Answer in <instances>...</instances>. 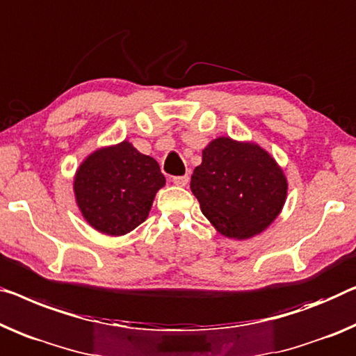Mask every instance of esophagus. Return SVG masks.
<instances>
[{"instance_id":"34e87169","label":"esophagus","mask_w":356,"mask_h":356,"mask_svg":"<svg viewBox=\"0 0 356 356\" xmlns=\"http://www.w3.org/2000/svg\"><path fill=\"white\" fill-rule=\"evenodd\" d=\"M188 180H190L188 176H176V177H172V182L176 184V185H179V187H185V185L188 184Z\"/></svg>"}]
</instances>
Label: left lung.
Wrapping results in <instances>:
<instances>
[{"label":"left lung","mask_w":356,"mask_h":356,"mask_svg":"<svg viewBox=\"0 0 356 356\" xmlns=\"http://www.w3.org/2000/svg\"><path fill=\"white\" fill-rule=\"evenodd\" d=\"M190 188L217 232L232 240H248L277 219L288 180L261 145L217 137L203 150Z\"/></svg>","instance_id":"obj_1"}]
</instances>
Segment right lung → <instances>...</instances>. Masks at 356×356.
<instances>
[{
    "label": "right lung",
    "instance_id": "obj_1",
    "mask_svg": "<svg viewBox=\"0 0 356 356\" xmlns=\"http://www.w3.org/2000/svg\"><path fill=\"white\" fill-rule=\"evenodd\" d=\"M164 184L156 160L123 140L99 148L79 164L73 190L78 208L92 229L121 236L147 219Z\"/></svg>",
    "mask_w": 356,
    "mask_h": 356
}]
</instances>
